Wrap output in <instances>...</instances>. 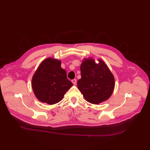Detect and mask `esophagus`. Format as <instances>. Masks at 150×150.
I'll use <instances>...</instances> for the list:
<instances>
[{
    "label": "esophagus",
    "mask_w": 150,
    "mask_h": 150,
    "mask_svg": "<svg viewBox=\"0 0 150 150\" xmlns=\"http://www.w3.org/2000/svg\"><path fill=\"white\" fill-rule=\"evenodd\" d=\"M72 83H73L74 85H75V84H76V79H74V80H72Z\"/></svg>",
    "instance_id": "1"
}]
</instances>
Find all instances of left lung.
I'll list each match as a JSON object with an SVG mask.
<instances>
[{"label": "left lung", "instance_id": "obj_1", "mask_svg": "<svg viewBox=\"0 0 150 150\" xmlns=\"http://www.w3.org/2000/svg\"><path fill=\"white\" fill-rule=\"evenodd\" d=\"M80 66L81 79L77 82L78 88L85 100L98 105L108 100L115 87V78L104 61L92 57L83 58Z\"/></svg>", "mask_w": 150, "mask_h": 150}]
</instances>
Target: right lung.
<instances>
[{"label": "right lung", "instance_id": "obj_1", "mask_svg": "<svg viewBox=\"0 0 150 150\" xmlns=\"http://www.w3.org/2000/svg\"><path fill=\"white\" fill-rule=\"evenodd\" d=\"M61 64V60L47 58L41 62L33 75L31 87L35 96L42 103H58L73 86Z\"/></svg>", "mask_w": 150, "mask_h": 150}]
</instances>
